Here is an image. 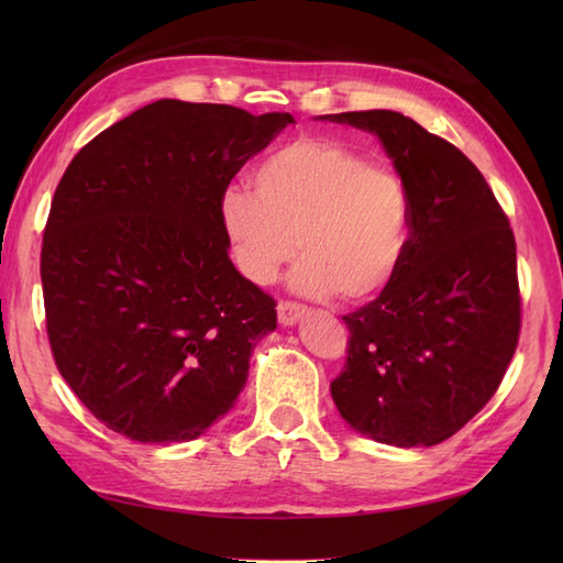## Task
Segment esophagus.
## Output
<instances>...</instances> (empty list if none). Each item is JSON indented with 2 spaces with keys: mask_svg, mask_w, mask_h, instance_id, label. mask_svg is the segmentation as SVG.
<instances>
[{
  "mask_svg": "<svg viewBox=\"0 0 563 563\" xmlns=\"http://www.w3.org/2000/svg\"><path fill=\"white\" fill-rule=\"evenodd\" d=\"M302 317H305V307L292 305V302H280L278 305V321L283 327H295Z\"/></svg>",
  "mask_w": 563,
  "mask_h": 563,
  "instance_id": "1",
  "label": "esophagus"
}]
</instances>
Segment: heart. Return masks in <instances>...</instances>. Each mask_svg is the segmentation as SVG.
Here are the masks:
<instances>
[{"instance_id":"1","label":"heart","mask_w":563,"mask_h":563,"mask_svg":"<svg viewBox=\"0 0 563 563\" xmlns=\"http://www.w3.org/2000/svg\"><path fill=\"white\" fill-rule=\"evenodd\" d=\"M220 222L236 271L271 285L297 246V295L375 297L397 275L411 236V198L399 174L321 137H297L254 169V188L220 196Z\"/></svg>"}]
</instances>
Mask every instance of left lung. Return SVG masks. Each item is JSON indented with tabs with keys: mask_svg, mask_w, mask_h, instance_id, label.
I'll return each mask as SVG.
<instances>
[{
	"mask_svg": "<svg viewBox=\"0 0 563 563\" xmlns=\"http://www.w3.org/2000/svg\"><path fill=\"white\" fill-rule=\"evenodd\" d=\"M373 133L411 198L401 266L351 331L331 397L357 433L430 448L484 409L520 336L516 236L482 172L397 111L319 115Z\"/></svg>",
	"mask_w": 563,
	"mask_h": 563,
	"instance_id": "8db88e82",
	"label": "left lung"
}]
</instances>
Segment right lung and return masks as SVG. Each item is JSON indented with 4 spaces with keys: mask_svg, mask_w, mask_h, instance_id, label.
Listing matches in <instances>:
<instances>
[{
    "mask_svg": "<svg viewBox=\"0 0 563 563\" xmlns=\"http://www.w3.org/2000/svg\"><path fill=\"white\" fill-rule=\"evenodd\" d=\"M290 113L154 101L84 145L41 251L47 339L79 401L137 442H188L232 409L275 300L227 254L220 196Z\"/></svg>",
    "mask_w": 563,
    "mask_h": 563,
    "instance_id": "obj_1",
    "label": "right lung"
}]
</instances>
